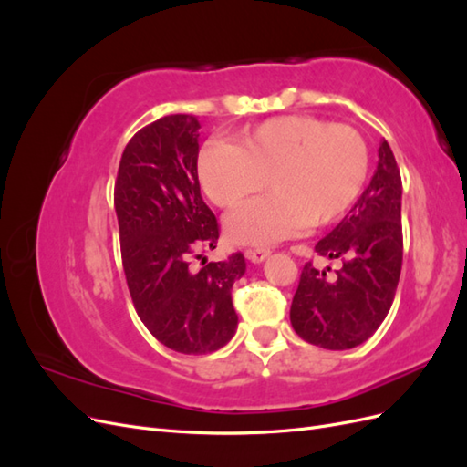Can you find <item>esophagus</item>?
<instances>
[{"label": "esophagus", "instance_id": "esophagus-1", "mask_svg": "<svg viewBox=\"0 0 467 467\" xmlns=\"http://www.w3.org/2000/svg\"><path fill=\"white\" fill-rule=\"evenodd\" d=\"M268 255H271V251H268V249H247L245 251V257L251 263H263Z\"/></svg>", "mask_w": 467, "mask_h": 467}]
</instances>
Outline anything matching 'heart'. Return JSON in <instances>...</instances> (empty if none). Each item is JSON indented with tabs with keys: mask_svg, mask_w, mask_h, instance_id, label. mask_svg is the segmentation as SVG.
<instances>
[{
	"mask_svg": "<svg viewBox=\"0 0 467 467\" xmlns=\"http://www.w3.org/2000/svg\"><path fill=\"white\" fill-rule=\"evenodd\" d=\"M196 169L202 191L222 208L266 181L271 192L239 204L223 228L232 244L273 245L345 214L368 175V148L348 124L294 115L255 126L235 146L208 144Z\"/></svg>",
	"mask_w": 467,
	"mask_h": 467,
	"instance_id": "heart-1",
	"label": "heart"
}]
</instances>
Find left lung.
<instances>
[{
	"label": "left lung",
	"instance_id": "8db88e82",
	"mask_svg": "<svg viewBox=\"0 0 467 467\" xmlns=\"http://www.w3.org/2000/svg\"><path fill=\"white\" fill-rule=\"evenodd\" d=\"M316 251L343 259V266L333 278L312 263L304 266L290 307L292 327L316 347L355 348L386 319L401 275V177L386 140L370 185Z\"/></svg>",
	"mask_w": 467,
	"mask_h": 467
}]
</instances>
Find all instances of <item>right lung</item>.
Here are the masks:
<instances>
[{"label":"right lung","instance_id":"obj_1","mask_svg":"<svg viewBox=\"0 0 467 467\" xmlns=\"http://www.w3.org/2000/svg\"><path fill=\"white\" fill-rule=\"evenodd\" d=\"M199 129L191 115L148 124L126 144L115 185L134 307L148 331L181 355H206L232 341L237 329L232 286L245 275L242 253L196 273L189 266L192 255L214 249L220 235L201 194Z\"/></svg>","mask_w":467,"mask_h":467}]
</instances>
